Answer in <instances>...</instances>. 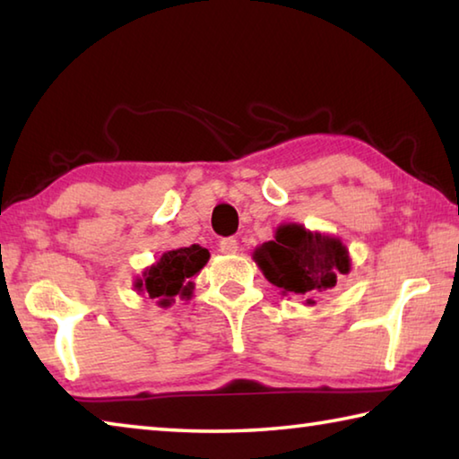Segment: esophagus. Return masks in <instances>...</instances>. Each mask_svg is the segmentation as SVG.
Segmentation results:
<instances>
[{"label": "esophagus", "instance_id": "34e87169", "mask_svg": "<svg viewBox=\"0 0 459 459\" xmlns=\"http://www.w3.org/2000/svg\"><path fill=\"white\" fill-rule=\"evenodd\" d=\"M219 248H221V253H224V255H235L238 251L237 238H232V237L230 238H222Z\"/></svg>", "mask_w": 459, "mask_h": 459}]
</instances>
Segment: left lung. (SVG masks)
I'll use <instances>...</instances> for the list:
<instances>
[{
    "instance_id": "left-lung-1",
    "label": "left lung",
    "mask_w": 459,
    "mask_h": 459,
    "mask_svg": "<svg viewBox=\"0 0 459 459\" xmlns=\"http://www.w3.org/2000/svg\"><path fill=\"white\" fill-rule=\"evenodd\" d=\"M253 259L269 283L283 293L314 298L333 290L340 275L351 271V257L342 240L322 232H312L301 224H281L275 238L255 248Z\"/></svg>"
}]
</instances>
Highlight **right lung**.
Wrapping results in <instances>:
<instances>
[{"label": "right lung", "mask_w": 459, "mask_h": 459, "mask_svg": "<svg viewBox=\"0 0 459 459\" xmlns=\"http://www.w3.org/2000/svg\"><path fill=\"white\" fill-rule=\"evenodd\" d=\"M211 259L208 248L190 245L168 251L158 263L143 271V279H137L135 290L158 301L160 307L172 306L176 298L188 299L194 290L192 277Z\"/></svg>", "instance_id": "1"}]
</instances>
